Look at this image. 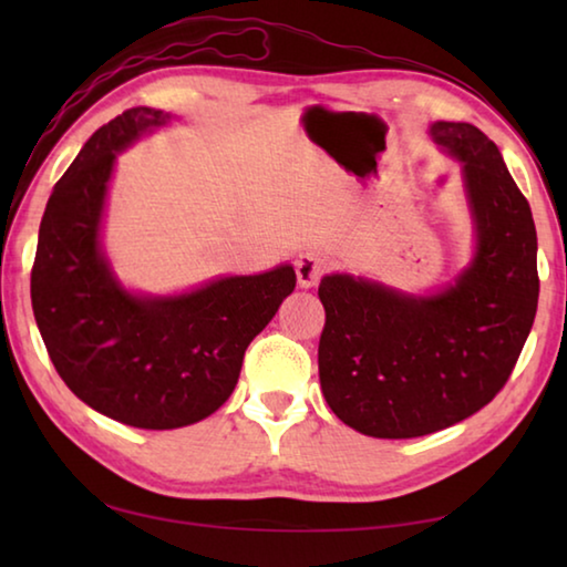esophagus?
Listing matches in <instances>:
<instances>
[{
    "label": "esophagus",
    "instance_id": "1",
    "mask_svg": "<svg viewBox=\"0 0 567 567\" xmlns=\"http://www.w3.org/2000/svg\"><path fill=\"white\" fill-rule=\"evenodd\" d=\"M324 270H328V260H322V257L315 255V252H302L295 262L297 282H300V287L318 285V280L324 275Z\"/></svg>",
    "mask_w": 567,
    "mask_h": 567
}]
</instances>
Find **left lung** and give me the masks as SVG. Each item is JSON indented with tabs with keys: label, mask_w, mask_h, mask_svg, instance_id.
<instances>
[{
	"label": "left lung",
	"mask_w": 567,
	"mask_h": 567,
	"mask_svg": "<svg viewBox=\"0 0 567 567\" xmlns=\"http://www.w3.org/2000/svg\"><path fill=\"white\" fill-rule=\"evenodd\" d=\"M430 134L460 162L473 260L430 295L352 275H324L318 290L322 395L370 437H420L475 415L511 378L537 310L533 213L501 150L467 122H433Z\"/></svg>",
	"instance_id": "obj_1"
}]
</instances>
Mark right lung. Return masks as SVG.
<instances>
[{
  "label": "right lung",
  "instance_id": "1",
  "mask_svg": "<svg viewBox=\"0 0 567 567\" xmlns=\"http://www.w3.org/2000/svg\"><path fill=\"white\" fill-rule=\"evenodd\" d=\"M169 120L132 107L84 142L47 203L32 267L34 320L66 388L142 430L185 427L223 408L247 344L297 282L292 265L182 295L130 292L117 280L102 249L114 159Z\"/></svg>",
  "mask_w": 567,
  "mask_h": 567
}]
</instances>
